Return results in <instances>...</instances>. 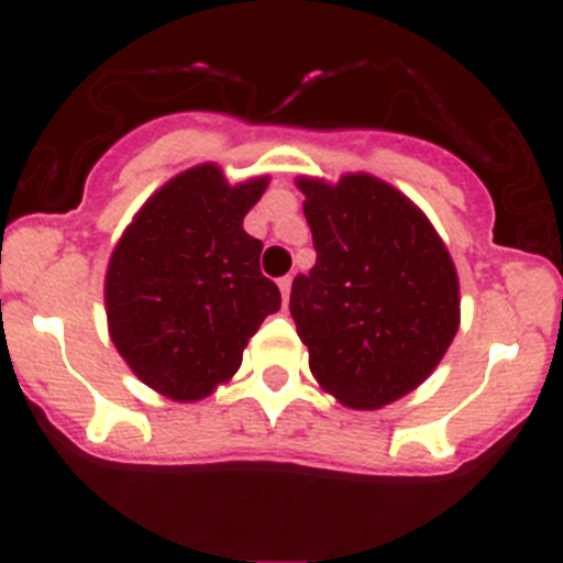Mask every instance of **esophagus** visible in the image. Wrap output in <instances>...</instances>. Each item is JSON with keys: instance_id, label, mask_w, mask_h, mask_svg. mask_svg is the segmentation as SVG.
<instances>
[{"instance_id": "34e87169", "label": "esophagus", "mask_w": 563, "mask_h": 563, "mask_svg": "<svg viewBox=\"0 0 563 563\" xmlns=\"http://www.w3.org/2000/svg\"><path fill=\"white\" fill-rule=\"evenodd\" d=\"M291 283H294V275L283 277L277 286H280V294H283V305H288V299H291Z\"/></svg>"}]
</instances>
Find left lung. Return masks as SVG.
<instances>
[{"mask_svg":"<svg viewBox=\"0 0 563 563\" xmlns=\"http://www.w3.org/2000/svg\"><path fill=\"white\" fill-rule=\"evenodd\" d=\"M297 187L318 253L291 286L310 373L343 406L376 411L417 389L455 340V261L428 214L378 176Z\"/></svg>","mask_w":563,"mask_h":563,"instance_id":"1","label":"left lung"}]
</instances>
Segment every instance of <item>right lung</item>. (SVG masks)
I'll use <instances>...</instances> for the list:
<instances>
[{"mask_svg":"<svg viewBox=\"0 0 563 563\" xmlns=\"http://www.w3.org/2000/svg\"><path fill=\"white\" fill-rule=\"evenodd\" d=\"M269 176L231 185L201 163L157 187L119 236L106 272L108 334L157 395L196 402L231 382L247 340L280 310L242 229Z\"/></svg>","mask_w":563,"mask_h":563,"instance_id":"add662e5","label":"right lung"}]
</instances>
